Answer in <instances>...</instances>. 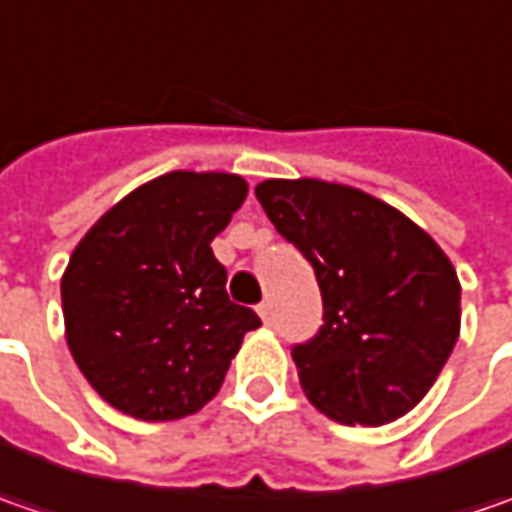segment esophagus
I'll list each match as a JSON object with an SVG mask.
<instances>
[{
	"label": "esophagus",
	"instance_id": "esophagus-1",
	"mask_svg": "<svg viewBox=\"0 0 512 512\" xmlns=\"http://www.w3.org/2000/svg\"><path fill=\"white\" fill-rule=\"evenodd\" d=\"M256 313H259V316H262V319H265V322H270V313H273V307H270V302H262V305L256 307Z\"/></svg>",
	"mask_w": 512,
	"mask_h": 512
}]
</instances>
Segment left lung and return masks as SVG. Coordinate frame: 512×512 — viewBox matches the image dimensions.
Segmentation results:
<instances>
[{"instance_id": "left-lung-1", "label": "left lung", "mask_w": 512, "mask_h": 512, "mask_svg": "<svg viewBox=\"0 0 512 512\" xmlns=\"http://www.w3.org/2000/svg\"><path fill=\"white\" fill-rule=\"evenodd\" d=\"M256 199L313 265L322 290L325 325L293 347L310 404L364 427L410 413L462 327V285L442 247L359 187L265 179Z\"/></svg>"}]
</instances>
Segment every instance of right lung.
<instances>
[{
  "label": "right lung",
  "mask_w": 512,
  "mask_h": 512,
  "mask_svg": "<svg viewBox=\"0 0 512 512\" xmlns=\"http://www.w3.org/2000/svg\"><path fill=\"white\" fill-rule=\"evenodd\" d=\"M245 196L236 173L170 170L73 247L62 276L68 347L119 413L173 422L202 410L247 330L262 325L227 299V270L210 247Z\"/></svg>",
  "instance_id": "obj_1"
}]
</instances>
